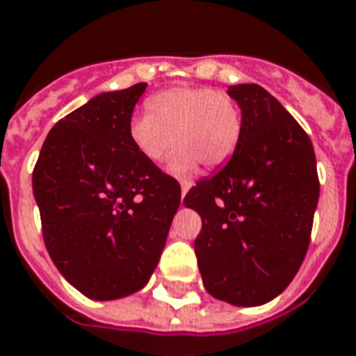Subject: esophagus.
<instances>
[{
	"mask_svg": "<svg viewBox=\"0 0 356 356\" xmlns=\"http://www.w3.org/2000/svg\"><path fill=\"white\" fill-rule=\"evenodd\" d=\"M181 204H184V196L187 195V191H189V187H191V184L189 181H181Z\"/></svg>",
	"mask_w": 356,
	"mask_h": 356,
	"instance_id": "34e87169",
	"label": "esophagus"
}]
</instances>
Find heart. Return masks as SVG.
Masks as SVG:
<instances>
[{
	"label": "heart",
	"instance_id": "1",
	"mask_svg": "<svg viewBox=\"0 0 356 356\" xmlns=\"http://www.w3.org/2000/svg\"><path fill=\"white\" fill-rule=\"evenodd\" d=\"M149 112L136 113L129 138L139 154L160 163L170 149L169 170L187 178L204 165L218 169L232 160L243 136V115L227 93L202 86L161 90L147 101Z\"/></svg>",
	"mask_w": 356,
	"mask_h": 356
}]
</instances>
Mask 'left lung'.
Returning a JSON list of instances; mask_svg holds the SVG:
<instances>
[{"label": "left lung", "instance_id": "obj_1", "mask_svg": "<svg viewBox=\"0 0 356 356\" xmlns=\"http://www.w3.org/2000/svg\"><path fill=\"white\" fill-rule=\"evenodd\" d=\"M243 112L235 154L184 198L202 217V281L217 300L263 305L291 285L311 243L316 156L300 123L259 84L227 88Z\"/></svg>", "mask_w": 356, "mask_h": 356}]
</instances>
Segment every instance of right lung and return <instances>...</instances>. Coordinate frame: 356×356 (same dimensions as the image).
I'll list each match as a JSON object with an SVG mask.
<instances>
[{"mask_svg": "<svg viewBox=\"0 0 356 356\" xmlns=\"http://www.w3.org/2000/svg\"><path fill=\"white\" fill-rule=\"evenodd\" d=\"M147 84L101 93L47 134L33 170L42 235L53 263L92 300L147 285L180 206V184L129 138Z\"/></svg>", "mask_w": 356, "mask_h": 356, "instance_id": "obj_1", "label": "right lung"}]
</instances>
